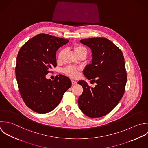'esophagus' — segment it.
I'll use <instances>...</instances> for the list:
<instances>
[{"label":"esophagus","mask_w":148,"mask_h":148,"mask_svg":"<svg viewBox=\"0 0 148 148\" xmlns=\"http://www.w3.org/2000/svg\"><path fill=\"white\" fill-rule=\"evenodd\" d=\"M71 82H72V84H73V85H76V84H77V81H74V80H73V81H71Z\"/></svg>","instance_id":"esophagus-1"}]
</instances>
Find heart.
<instances>
[{
	"mask_svg": "<svg viewBox=\"0 0 148 148\" xmlns=\"http://www.w3.org/2000/svg\"><path fill=\"white\" fill-rule=\"evenodd\" d=\"M74 51L77 55V56L79 55L81 53H86V49L80 45H76L74 47ZM64 51L61 50L57 56V59L58 61H61L63 58ZM66 74L70 76L71 78H77L79 75V70L78 69L74 67H68L64 70Z\"/></svg>",
	"mask_w": 148,
	"mask_h": 148,
	"instance_id": "heart-1",
	"label": "heart"
}]
</instances>
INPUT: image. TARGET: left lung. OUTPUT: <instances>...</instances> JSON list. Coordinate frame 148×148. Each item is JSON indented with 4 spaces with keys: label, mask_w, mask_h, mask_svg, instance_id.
I'll return each mask as SVG.
<instances>
[{
    "label": "left lung",
    "mask_w": 148,
    "mask_h": 148,
    "mask_svg": "<svg viewBox=\"0 0 148 148\" xmlns=\"http://www.w3.org/2000/svg\"><path fill=\"white\" fill-rule=\"evenodd\" d=\"M92 51L91 63L83 70L86 79L96 83L90 88L84 80L78 82L83 93L78 103L87 116L96 118L110 113L122 98L127 81L125 59L121 50L104 37L80 40Z\"/></svg>",
    "instance_id": "1"
}]
</instances>
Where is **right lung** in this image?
<instances>
[{
  "label": "right lung",
  "mask_w": 148,
  "mask_h": 148,
  "mask_svg": "<svg viewBox=\"0 0 148 148\" xmlns=\"http://www.w3.org/2000/svg\"><path fill=\"white\" fill-rule=\"evenodd\" d=\"M69 40L47 34L35 36L19 51L15 75L20 95L33 111L46 114L54 110L71 86V80L59 74L53 81L45 78L56 67V51Z\"/></svg>",
  "instance_id": "obj_1"
}]
</instances>
